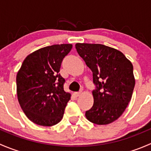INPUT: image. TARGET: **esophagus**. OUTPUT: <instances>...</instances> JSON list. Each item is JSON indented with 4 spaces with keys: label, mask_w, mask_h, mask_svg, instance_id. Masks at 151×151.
Returning <instances> with one entry per match:
<instances>
[{
    "label": "esophagus",
    "mask_w": 151,
    "mask_h": 151,
    "mask_svg": "<svg viewBox=\"0 0 151 151\" xmlns=\"http://www.w3.org/2000/svg\"><path fill=\"white\" fill-rule=\"evenodd\" d=\"M82 94V92L81 91H80V92H75V93H74V96L75 97H78V96H80V95H81Z\"/></svg>",
    "instance_id": "1"
}]
</instances>
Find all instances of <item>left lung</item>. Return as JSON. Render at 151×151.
Wrapping results in <instances>:
<instances>
[{"mask_svg":"<svg viewBox=\"0 0 151 151\" xmlns=\"http://www.w3.org/2000/svg\"><path fill=\"white\" fill-rule=\"evenodd\" d=\"M77 51L93 72V105L85 112L91 123L106 125L121 117L131 101L133 65L119 50L100 44L77 43Z\"/></svg>","mask_w":151,"mask_h":151,"instance_id":"1","label":"left lung"}]
</instances>
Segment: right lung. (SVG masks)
Returning a JSON list of instances; mask_svg holds the SVG:
<instances>
[{
    "label": "right lung",
    "instance_id": "add662e5",
    "mask_svg": "<svg viewBox=\"0 0 151 151\" xmlns=\"http://www.w3.org/2000/svg\"><path fill=\"white\" fill-rule=\"evenodd\" d=\"M71 44L54 45L36 50L24 60L17 74V94L27 118L36 124L52 126L63 118L71 94L63 90L59 74Z\"/></svg>",
    "mask_w": 151,
    "mask_h": 151
}]
</instances>
